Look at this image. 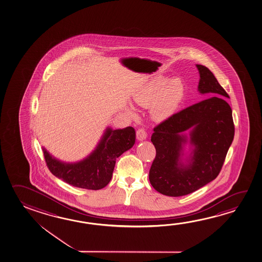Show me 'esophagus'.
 Segmentation results:
<instances>
[{
	"label": "esophagus",
	"instance_id": "obj_1",
	"mask_svg": "<svg viewBox=\"0 0 262 262\" xmlns=\"http://www.w3.org/2000/svg\"><path fill=\"white\" fill-rule=\"evenodd\" d=\"M147 135H146V130L144 128H138L137 130V138L139 141H143L146 139Z\"/></svg>",
	"mask_w": 262,
	"mask_h": 262
}]
</instances>
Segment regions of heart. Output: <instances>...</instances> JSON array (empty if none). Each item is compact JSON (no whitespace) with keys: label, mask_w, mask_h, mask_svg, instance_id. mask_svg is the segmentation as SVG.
I'll return each mask as SVG.
<instances>
[{"label":"heart","mask_w":262,"mask_h":262,"mask_svg":"<svg viewBox=\"0 0 262 262\" xmlns=\"http://www.w3.org/2000/svg\"><path fill=\"white\" fill-rule=\"evenodd\" d=\"M185 95V88L178 78L169 80L160 77L151 80L135 96L138 105L151 107V115L159 121L166 120L178 111Z\"/></svg>","instance_id":"obj_1"}]
</instances>
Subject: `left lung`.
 <instances>
[{
  "label": "left lung",
  "instance_id": "1",
  "mask_svg": "<svg viewBox=\"0 0 262 262\" xmlns=\"http://www.w3.org/2000/svg\"><path fill=\"white\" fill-rule=\"evenodd\" d=\"M199 71L198 91L213 97L187 107L158 124L151 136L156 158L149 169V182L167 196L186 195L217 177L235 135L230 105L223 99L228 94L208 68ZM190 130L189 139L184 134ZM191 153L183 161L184 146Z\"/></svg>",
  "mask_w": 262,
  "mask_h": 262
}]
</instances>
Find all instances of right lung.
I'll return each mask as SVG.
<instances>
[{"instance_id":"1","label":"right lung","mask_w":262,"mask_h":262,"mask_svg":"<svg viewBox=\"0 0 262 262\" xmlns=\"http://www.w3.org/2000/svg\"><path fill=\"white\" fill-rule=\"evenodd\" d=\"M136 142L132 126L123 129L107 127L94 150L84 160L66 163L55 159L43 147L45 160L51 173L72 186L100 190L111 181L116 159L130 149Z\"/></svg>"}]
</instances>
